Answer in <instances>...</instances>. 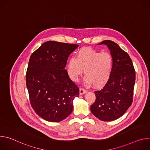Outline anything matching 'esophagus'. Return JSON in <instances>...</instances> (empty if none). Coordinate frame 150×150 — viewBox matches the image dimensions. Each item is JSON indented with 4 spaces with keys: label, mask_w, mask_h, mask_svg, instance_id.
Masks as SVG:
<instances>
[{
    "label": "esophagus",
    "mask_w": 150,
    "mask_h": 150,
    "mask_svg": "<svg viewBox=\"0 0 150 150\" xmlns=\"http://www.w3.org/2000/svg\"><path fill=\"white\" fill-rule=\"evenodd\" d=\"M87 93L86 90H85L84 88H79V94H80V95L84 94L85 93Z\"/></svg>",
    "instance_id": "1"
}]
</instances>
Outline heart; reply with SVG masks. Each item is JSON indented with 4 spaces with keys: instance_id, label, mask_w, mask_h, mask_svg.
I'll list each match as a JSON object with an SVG mask.
<instances>
[{
    "instance_id": "obj_1",
    "label": "heart",
    "mask_w": 150,
    "mask_h": 150,
    "mask_svg": "<svg viewBox=\"0 0 150 150\" xmlns=\"http://www.w3.org/2000/svg\"><path fill=\"white\" fill-rule=\"evenodd\" d=\"M113 60L109 52H101L91 48L84 47L67 62V71L70 78L76 81L84 70L85 82L93 87H100L110 77Z\"/></svg>"
}]
</instances>
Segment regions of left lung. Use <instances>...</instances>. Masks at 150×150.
<instances>
[{
    "label": "left lung",
    "mask_w": 150,
    "mask_h": 150,
    "mask_svg": "<svg viewBox=\"0 0 150 150\" xmlns=\"http://www.w3.org/2000/svg\"><path fill=\"white\" fill-rule=\"evenodd\" d=\"M98 45H105L110 50L113 65L110 77L103 89L96 91L91 113L103 121H111L121 117L133 101L135 71L131 57L117 44L104 40Z\"/></svg>",
    "instance_id": "1"
}]
</instances>
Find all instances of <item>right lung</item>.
I'll return each mask as SVG.
<instances>
[{
  "label": "right lung",
  "instance_id": "1",
  "mask_svg": "<svg viewBox=\"0 0 150 150\" xmlns=\"http://www.w3.org/2000/svg\"><path fill=\"white\" fill-rule=\"evenodd\" d=\"M78 46L49 41L31 55L26 74L30 101L35 112L47 121H62L73 110L79 90L65 68Z\"/></svg>",
  "mask_w": 150,
  "mask_h": 150
}]
</instances>
